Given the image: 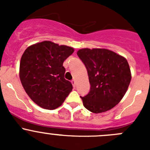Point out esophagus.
I'll return each mask as SVG.
<instances>
[{
  "label": "esophagus",
  "mask_w": 150,
  "mask_h": 150,
  "mask_svg": "<svg viewBox=\"0 0 150 150\" xmlns=\"http://www.w3.org/2000/svg\"><path fill=\"white\" fill-rule=\"evenodd\" d=\"M71 83H72L74 87H76V80H75V79H73V80H71Z\"/></svg>",
  "instance_id": "1"
}]
</instances>
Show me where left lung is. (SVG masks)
Returning a JSON list of instances; mask_svg holds the SVG:
<instances>
[{
  "mask_svg": "<svg viewBox=\"0 0 150 150\" xmlns=\"http://www.w3.org/2000/svg\"><path fill=\"white\" fill-rule=\"evenodd\" d=\"M77 55L86 67L90 91L81 97L84 107L94 113L112 109L122 100L132 75L127 60L106 49H82Z\"/></svg>",
  "mask_w": 150,
  "mask_h": 150,
  "instance_id": "obj_1",
  "label": "left lung"
}]
</instances>
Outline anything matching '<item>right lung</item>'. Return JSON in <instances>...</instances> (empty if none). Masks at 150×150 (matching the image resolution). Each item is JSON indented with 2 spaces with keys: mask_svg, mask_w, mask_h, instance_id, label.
I'll return each mask as SVG.
<instances>
[{
  "mask_svg": "<svg viewBox=\"0 0 150 150\" xmlns=\"http://www.w3.org/2000/svg\"><path fill=\"white\" fill-rule=\"evenodd\" d=\"M72 47L43 41L30 46L21 58L19 77L30 98L46 110L60 107L73 89L64 79L63 62L74 52Z\"/></svg>",
  "mask_w": 150,
  "mask_h": 150,
  "instance_id": "obj_1",
  "label": "right lung"
}]
</instances>
